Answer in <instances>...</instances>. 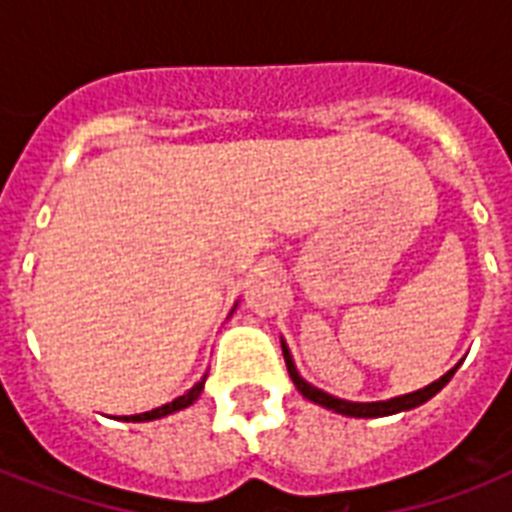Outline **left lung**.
<instances>
[{
  "label": "left lung",
  "mask_w": 512,
  "mask_h": 512,
  "mask_svg": "<svg viewBox=\"0 0 512 512\" xmlns=\"http://www.w3.org/2000/svg\"><path fill=\"white\" fill-rule=\"evenodd\" d=\"M281 350H284V361H287L289 377H292V382L297 385V390H300V393H303L308 401H313V404L324 406V409H332V412H337V414H345V417H385V414H396V412H406V409H414V406L425 404L428 398L436 396L438 390L444 388L446 382L452 380V374L457 372V366H454V369H449V372H446L441 380L430 382L428 388L414 390V393H406V396L388 398V401H369V404H358V401H342V398L329 396V393H324V390L313 388L311 382H305L303 377H300V372L295 369V361H292V356H289V348L284 345V340H281Z\"/></svg>",
  "instance_id": "obj_1"
}]
</instances>
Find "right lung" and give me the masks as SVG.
I'll list each match as a JSON object with an SVG mask.
<instances>
[{
    "label": "right lung",
    "instance_id": "right-lung-1",
    "mask_svg": "<svg viewBox=\"0 0 512 512\" xmlns=\"http://www.w3.org/2000/svg\"><path fill=\"white\" fill-rule=\"evenodd\" d=\"M204 380H207V377H201V380L196 382V385H193V388L188 390V393H183V396L175 398V401H170V404L159 406V409H151V412L130 414V417H122V420H127V422H148V420H159V417H167V414H172V412H180V409H185V406H191L193 401H196V398L201 396V390H204Z\"/></svg>",
    "mask_w": 512,
    "mask_h": 512
}]
</instances>
